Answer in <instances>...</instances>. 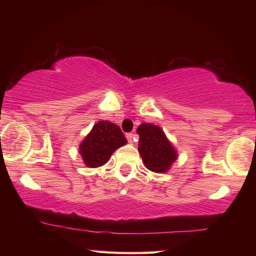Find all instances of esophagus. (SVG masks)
<instances>
[{
	"instance_id": "obj_1",
	"label": "esophagus",
	"mask_w": 256,
	"mask_h": 256,
	"mask_svg": "<svg viewBox=\"0 0 256 256\" xmlns=\"http://www.w3.org/2000/svg\"><path fill=\"white\" fill-rule=\"evenodd\" d=\"M126 138H128V144H132L133 142H134V140H136V136H134L133 133H128V134H126Z\"/></svg>"
}]
</instances>
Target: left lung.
Listing matches in <instances>:
<instances>
[{
  "label": "left lung",
  "instance_id": "8db88e82",
  "mask_svg": "<svg viewBox=\"0 0 256 256\" xmlns=\"http://www.w3.org/2000/svg\"><path fill=\"white\" fill-rule=\"evenodd\" d=\"M136 133L140 136L138 150L144 166L160 174L170 170L178 154L164 130L152 123H142Z\"/></svg>",
  "mask_w": 256,
  "mask_h": 256
}]
</instances>
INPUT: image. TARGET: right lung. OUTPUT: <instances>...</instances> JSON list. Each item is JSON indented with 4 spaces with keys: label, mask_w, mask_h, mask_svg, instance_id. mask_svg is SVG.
Returning <instances> with one entry per match:
<instances>
[{
    "label": "right lung",
    "mask_w": 256,
    "mask_h": 256,
    "mask_svg": "<svg viewBox=\"0 0 256 256\" xmlns=\"http://www.w3.org/2000/svg\"><path fill=\"white\" fill-rule=\"evenodd\" d=\"M128 144L118 125L110 120H99L79 146V154L89 168L105 164L116 149Z\"/></svg>",
    "instance_id": "right-lung-1"
}]
</instances>
